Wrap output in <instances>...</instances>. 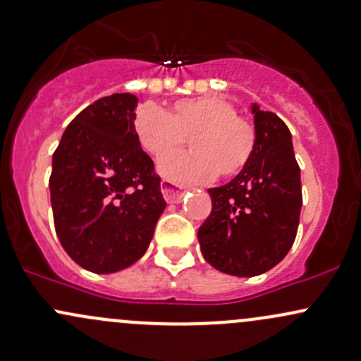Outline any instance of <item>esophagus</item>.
<instances>
[{
    "mask_svg": "<svg viewBox=\"0 0 361 361\" xmlns=\"http://www.w3.org/2000/svg\"><path fill=\"white\" fill-rule=\"evenodd\" d=\"M161 192L166 203H179L185 191H182L180 185L173 184L170 180H161Z\"/></svg>",
    "mask_w": 361,
    "mask_h": 361,
    "instance_id": "esophagus-1",
    "label": "esophagus"
}]
</instances>
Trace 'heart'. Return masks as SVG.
<instances>
[{
  "mask_svg": "<svg viewBox=\"0 0 361 361\" xmlns=\"http://www.w3.org/2000/svg\"><path fill=\"white\" fill-rule=\"evenodd\" d=\"M139 142L153 157H164L190 139L192 151L161 158L158 172L177 184H201L238 176L257 148V129L239 117L234 104L219 96L179 99L166 114L145 104L135 114Z\"/></svg>",
  "mask_w": 361,
  "mask_h": 361,
  "instance_id": "1",
  "label": "heart"
}]
</instances>
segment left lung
<instances>
[{"instance_id": "8db88e82", "label": "left lung", "mask_w": 361, "mask_h": 361, "mask_svg": "<svg viewBox=\"0 0 361 361\" xmlns=\"http://www.w3.org/2000/svg\"><path fill=\"white\" fill-rule=\"evenodd\" d=\"M253 157L228 184L208 189L212 213L197 231L201 253L220 272L253 277L289 253L300 224L301 176L293 137L272 111L251 104Z\"/></svg>"}]
</instances>
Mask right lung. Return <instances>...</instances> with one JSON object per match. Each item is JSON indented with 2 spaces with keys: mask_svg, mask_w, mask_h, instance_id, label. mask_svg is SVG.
Masks as SVG:
<instances>
[{
  "mask_svg": "<svg viewBox=\"0 0 361 361\" xmlns=\"http://www.w3.org/2000/svg\"><path fill=\"white\" fill-rule=\"evenodd\" d=\"M137 98L115 92L84 108L53 153V219L77 265L114 274L148 250L166 203L135 133Z\"/></svg>",
  "mask_w": 361,
  "mask_h": 361,
  "instance_id": "1",
  "label": "right lung"
}]
</instances>
